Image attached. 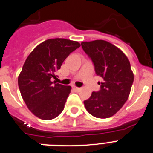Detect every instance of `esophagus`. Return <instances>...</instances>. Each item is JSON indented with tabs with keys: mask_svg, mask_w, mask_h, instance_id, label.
I'll use <instances>...</instances> for the list:
<instances>
[{
	"mask_svg": "<svg viewBox=\"0 0 153 153\" xmlns=\"http://www.w3.org/2000/svg\"><path fill=\"white\" fill-rule=\"evenodd\" d=\"M74 90L76 92H79V90H81V88H79V87H76V86H74Z\"/></svg>",
	"mask_w": 153,
	"mask_h": 153,
	"instance_id": "obj_1",
	"label": "esophagus"
}]
</instances>
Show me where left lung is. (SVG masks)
Here are the masks:
<instances>
[{
  "mask_svg": "<svg viewBox=\"0 0 153 153\" xmlns=\"http://www.w3.org/2000/svg\"><path fill=\"white\" fill-rule=\"evenodd\" d=\"M82 48L91 58L95 72L101 76L100 90L93 92L84 101L90 114L97 118L113 117L123 107L130 93L134 75L130 63L120 49L102 40L82 42Z\"/></svg>",
  "mask_w": 153,
  "mask_h": 153,
  "instance_id": "8db88e82",
  "label": "left lung"
}]
</instances>
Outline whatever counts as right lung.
<instances>
[{
	"instance_id": "right-lung-1",
	"label": "right lung",
	"mask_w": 153,
	"mask_h": 153,
	"mask_svg": "<svg viewBox=\"0 0 153 153\" xmlns=\"http://www.w3.org/2000/svg\"><path fill=\"white\" fill-rule=\"evenodd\" d=\"M79 47L77 41L48 39L36 46L25 60L18 86L24 102L36 117L53 120L63 110L71 86L52 82V78H56V70Z\"/></svg>"
}]
</instances>
